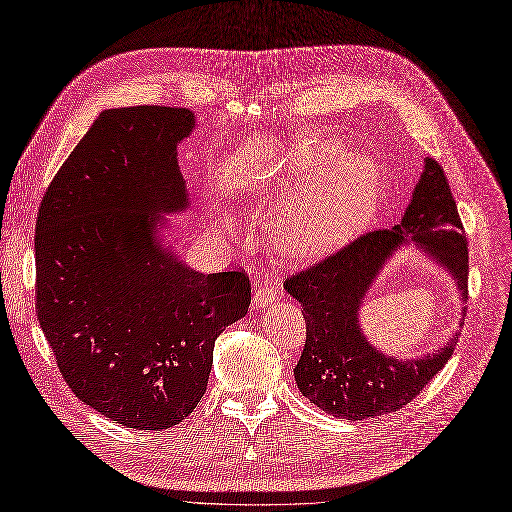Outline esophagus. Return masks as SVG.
<instances>
[{
    "label": "esophagus",
    "instance_id": "1",
    "mask_svg": "<svg viewBox=\"0 0 512 512\" xmlns=\"http://www.w3.org/2000/svg\"><path fill=\"white\" fill-rule=\"evenodd\" d=\"M278 299V291H276V287L272 285V282H263V285L255 291V295H253V308H257V310H261L263 306H268V304H272V301H276Z\"/></svg>",
    "mask_w": 512,
    "mask_h": 512
}]
</instances>
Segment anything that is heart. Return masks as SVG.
Returning a JSON list of instances; mask_svg holds the SVG:
<instances>
[{
  "instance_id": "obj_1",
  "label": "heart",
  "mask_w": 512,
  "mask_h": 512,
  "mask_svg": "<svg viewBox=\"0 0 512 512\" xmlns=\"http://www.w3.org/2000/svg\"><path fill=\"white\" fill-rule=\"evenodd\" d=\"M339 151H344L339 141L297 147L259 181L261 194L278 198L306 179L276 215V236L291 257H314L339 246L363 230L375 213L380 166L365 154H344L334 161Z\"/></svg>"
}]
</instances>
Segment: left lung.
Returning <instances> with one entry per match:
<instances>
[{
  "label": "left lung",
  "instance_id": "8db88e82",
  "mask_svg": "<svg viewBox=\"0 0 512 512\" xmlns=\"http://www.w3.org/2000/svg\"><path fill=\"white\" fill-rule=\"evenodd\" d=\"M415 242L456 280L468 299V242L437 160L424 173L409 206L392 230H373L344 249L289 276L285 289L301 304L306 346L295 367V384L310 403L342 420H367L411 403L456 348V337L420 358H394L377 350L358 325V310L373 280L401 246Z\"/></svg>",
  "mask_w": 512,
  "mask_h": 512
}]
</instances>
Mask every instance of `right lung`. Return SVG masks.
I'll return each instance as SVG.
<instances>
[{"instance_id":"obj_1","label":"right lung","mask_w":512,"mask_h":512,"mask_svg":"<svg viewBox=\"0 0 512 512\" xmlns=\"http://www.w3.org/2000/svg\"><path fill=\"white\" fill-rule=\"evenodd\" d=\"M194 113L105 109L48 185L35 312L63 380L111 422L164 430L206 392L215 339L251 304L244 272L202 274L162 244L189 206L177 145Z\"/></svg>"}]
</instances>
